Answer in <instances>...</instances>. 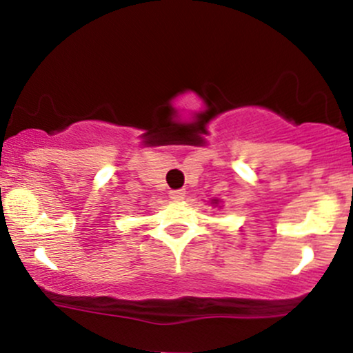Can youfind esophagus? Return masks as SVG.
Listing matches in <instances>:
<instances>
[{"label":"esophagus","instance_id":"34e87169","mask_svg":"<svg viewBox=\"0 0 353 353\" xmlns=\"http://www.w3.org/2000/svg\"><path fill=\"white\" fill-rule=\"evenodd\" d=\"M184 196H185L184 189H174L169 192V197H171V201H174V202H181L182 199H184Z\"/></svg>","mask_w":353,"mask_h":353}]
</instances>
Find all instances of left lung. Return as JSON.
<instances>
[{"mask_svg": "<svg viewBox=\"0 0 353 353\" xmlns=\"http://www.w3.org/2000/svg\"><path fill=\"white\" fill-rule=\"evenodd\" d=\"M210 204H212L214 208H217V205L221 204V199H212V201H210ZM219 208H221V205H219Z\"/></svg>", "mask_w": 353, "mask_h": 353, "instance_id": "left-lung-1", "label": "left lung"}]
</instances>
